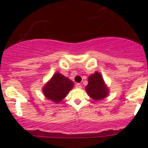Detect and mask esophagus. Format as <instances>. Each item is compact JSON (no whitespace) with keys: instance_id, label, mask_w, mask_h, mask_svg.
<instances>
[{"instance_id":"obj_1","label":"esophagus","mask_w":148,"mask_h":148,"mask_svg":"<svg viewBox=\"0 0 148 148\" xmlns=\"http://www.w3.org/2000/svg\"><path fill=\"white\" fill-rule=\"evenodd\" d=\"M76 88H81V84H79V83L76 84Z\"/></svg>"}]
</instances>
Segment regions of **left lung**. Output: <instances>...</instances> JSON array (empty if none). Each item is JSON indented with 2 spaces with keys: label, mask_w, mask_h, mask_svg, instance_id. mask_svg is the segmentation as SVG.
Instances as JSON below:
<instances>
[{
  "label": "left lung",
  "mask_w": 148,
  "mask_h": 148,
  "mask_svg": "<svg viewBox=\"0 0 148 148\" xmlns=\"http://www.w3.org/2000/svg\"><path fill=\"white\" fill-rule=\"evenodd\" d=\"M85 90L88 95L95 101L105 98L109 94V89L104 84L103 79L100 73L95 72L88 77V84Z\"/></svg>",
  "instance_id": "obj_1"
}]
</instances>
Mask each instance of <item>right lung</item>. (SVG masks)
Returning <instances> with one entry per match:
<instances>
[{
	"label": "right lung",
	"mask_w": 148,
	"mask_h": 148,
	"mask_svg": "<svg viewBox=\"0 0 148 148\" xmlns=\"http://www.w3.org/2000/svg\"><path fill=\"white\" fill-rule=\"evenodd\" d=\"M73 87L74 83L70 79L60 73H56L45 84L42 91L48 100L59 103L68 95Z\"/></svg>",
	"instance_id": "obj_1"
}]
</instances>
